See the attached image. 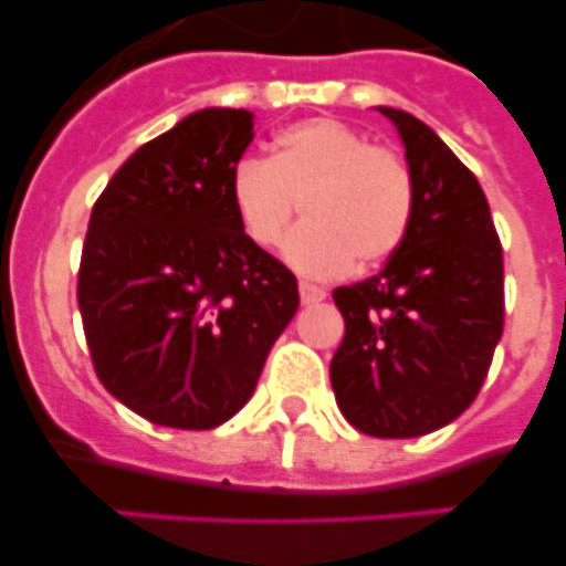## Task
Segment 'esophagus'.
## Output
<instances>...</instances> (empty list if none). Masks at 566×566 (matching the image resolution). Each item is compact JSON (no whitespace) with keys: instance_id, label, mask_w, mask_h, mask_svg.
<instances>
[{"instance_id":"obj_1","label":"esophagus","mask_w":566,"mask_h":566,"mask_svg":"<svg viewBox=\"0 0 566 566\" xmlns=\"http://www.w3.org/2000/svg\"><path fill=\"white\" fill-rule=\"evenodd\" d=\"M300 300H303L305 305H314V303H323L325 300V289L314 286V283H300Z\"/></svg>"}]
</instances>
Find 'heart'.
I'll return each mask as SVG.
<instances>
[{"instance_id": "b5f03b06", "label": "heart", "mask_w": 566, "mask_h": 566, "mask_svg": "<svg viewBox=\"0 0 566 566\" xmlns=\"http://www.w3.org/2000/svg\"><path fill=\"white\" fill-rule=\"evenodd\" d=\"M230 199L241 230L269 249L303 207L305 221L283 255L308 277H334L350 263L378 266L407 241L415 176L390 145H373L334 117H311L274 137L272 157L232 168Z\"/></svg>"}]
</instances>
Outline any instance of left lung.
Returning <instances> with one entry per match:
<instances>
[{
	"mask_svg": "<svg viewBox=\"0 0 566 566\" xmlns=\"http://www.w3.org/2000/svg\"><path fill=\"white\" fill-rule=\"evenodd\" d=\"M398 126L415 176L407 241L387 266L334 289L345 336L331 359L342 415L373 438H421L463 415L505 325L502 243L476 176L412 114Z\"/></svg>",
	"mask_w": 566,
	"mask_h": 566,
	"instance_id": "1",
	"label": "left lung"
}]
</instances>
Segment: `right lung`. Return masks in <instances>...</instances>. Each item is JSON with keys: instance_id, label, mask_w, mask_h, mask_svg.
<instances>
[{"instance_id": "right-lung-1", "label": "right lung", "mask_w": 566, "mask_h": 566, "mask_svg": "<svg viewBox=\"0 0 566 566\" xmlns=\"http://www.w3.org/2000/svg\"><path fill=\"white\" fill-rule=\"evenodd\" d=\"M247 108H201L120 165L92 207L77 308L101 385L145 421L212 429L255 392L297 277L230 199Z\"/></svg>"}]
</instances>
